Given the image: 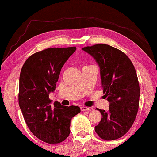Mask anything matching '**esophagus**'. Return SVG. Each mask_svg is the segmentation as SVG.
Instances as JSON below:
<instances>
[{"label":"esophagus","instance_id":"obj_1","mask_svg":"<svg viewBox=\"0 0 157 157\" xmlns=\"http://www.w3.org/2000/svg\"><path fill=\"white\" fill-rule=\"evenodd\" d=\"M80 109L82 111H89L90 109L88 108V107H86V106H81L80 107Z\"/></svg>","mask_w":157,"mask_h":157}]
</instances>
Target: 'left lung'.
<instances>
[{"label":"left lung","instance_id":"8db88e82","mask_svg":"<svg viewBox=\"0 0 157 157\" xmlns=\"http://www.w3.org/2000/svg\"><path fill=\"white\" fill-rule=\"evenodd\" d=\"M82 50L99 65L103 92L109 102L108 111L97 109L102 117L96 132L103 140L120 138L132 127L138 111L140 90L134 65L125 53L107 44Z\"/></svg>","mask_w":157,"mask_h":157}]
</instances>
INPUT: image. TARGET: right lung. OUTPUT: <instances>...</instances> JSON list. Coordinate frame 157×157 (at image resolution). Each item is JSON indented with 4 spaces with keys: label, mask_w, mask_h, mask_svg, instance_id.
I'll return each mask as SVG.
<instances>
[{
    "label": "right lung",
    "mask_w": 157,
    "mask_h": 157,
    "mask_svg": "<svg viewBox=\"0 0 157 157\" xmlns=\"http://www.w3.org/2000/svg\"><path fill=\"white\" fill-rule=\"evenodd\" d=\"M75 46L48 48L30 56L21 70L19 106L28 128L37 138L48 144L60 143L69 136L72 117L80 113L79 106H63L55 101L51 106L49 94L65 63Z\"/></svg>",
    "instance_id": "right-lung-1"
}]
</instances>
